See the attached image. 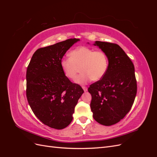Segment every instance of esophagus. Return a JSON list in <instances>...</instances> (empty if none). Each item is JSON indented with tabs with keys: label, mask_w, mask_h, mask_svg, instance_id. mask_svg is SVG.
<instances>
[{
	"label": "esophagus",
	"mask_w": 157,
	"mask_h": 157,
	"mask_svg": "<svg viewBox=\"0 0 157 157\" xmlns=\"http://www.w3.org/2000/svg\"><path fill=\"white\" fill-rule=\"evenodd\" d=\"M82 88H83L84 92H86L87 90H88V88H87V87H86V86H82Z\"/></svg>",
	"instance_id": "34e87169"
}]
</instances>
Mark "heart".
<instances>
[{"label": "heart", "mask_w": 157, "mask_h": 157, "mask_svg": "<svg viewBox=\"0 0 157 157\" xmlns=\"http://www.w3.org/2000/svg\"><path fill=\"white\" fill-rule=\"evenodd\" d=\"M69 57L61 59V70L65 77L71 80H75L79 71H81L77 80L80 84H86L90 80H101L109 67L108 57L102 50L80 46L71 51Z\"/></svg>", "instance_id": "b5f03b06"}]
</instances>
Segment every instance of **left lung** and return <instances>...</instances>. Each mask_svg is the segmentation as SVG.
<instances>
[{
  "label": "left lung",
  "mask_w": 157,
  "mask_h": 157,
  "mask_svg": "<svg viewBox=\"0 0 157 157\" xmlns=\"http://www.w3.org/2000/svg\"><path fill=\"white\" fill-rule=\"evenodd\" d=\"M107 54L109 67L105 76L90 85V103L93 117L104 126L116 124L124 118L134 102L137 82L134 65L120 46L111 42L96 41Z\"/></svg>",
  "instance_id": "1"
}]
</instances>
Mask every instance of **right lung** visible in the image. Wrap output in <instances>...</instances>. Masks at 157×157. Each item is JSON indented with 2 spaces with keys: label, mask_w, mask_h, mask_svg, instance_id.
<instances>
[{
  "label": "right lung",
  "mask_w": 157,
  "mask_h": 157,
  "mask_svg": "<svg viewBox=\"0 0 157 157\" xmlns=\"http://www.w3.org/2000/svg\"><path fill=\"white\" fill-rule=\"evenodd\" d=\"M78 39H70L38 49L26 73V96L33 113L50 128L61 130L69 125L78 99L84 93L71 82L60 66L63 56Z\"/></svg>",
  "instance_id": "right-lung-1"
}]
</instances>
